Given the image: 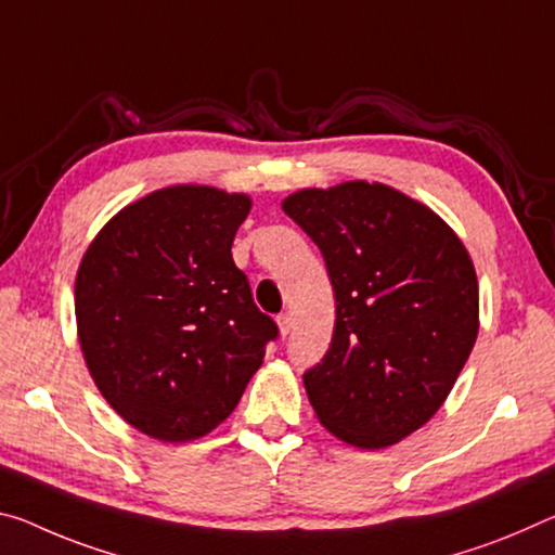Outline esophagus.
<instances>
[{
  "label": "esophagus",
  "instance_id": "esophagus-1",
  "mask_svg": "<svg viewBox=\"0 0 555 555\" xmlns=\"http://www.w3.org/2000/svg\"><path fill=\"white\" fill-rule=\"evenodd\" d=\"M276 323H279L281 336H288V331H292V315H288V313H279V315H276Z\"/></svg>",
  "mask_w": 555,
  "mask_h": 555
}]
</instances>
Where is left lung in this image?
I'll return each mask as SVG.
<instances>
[{"instance_id":"obj_1","label":"left lung","mask_w":555,"mask_h":555,"mask_svg":"<svg viewBox=\"0 0 555 555\" xmlns=\"http://www.w3.org/2000/svg\"><path fill=\"white\" fill-rule=\"evenodd\" d=\"M284 212L328 269L336 325L304 373L321 425L343 442L383 450L442 408L479 331V286L467 249L433 209L371 182L301 190Z\"/></svg>"}]
</instances>
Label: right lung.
I'll return each mask as SVG.
<instances>
[{
    "label": "right lung",
    "instance_id": "obj_1",
    "mask_svg": "<svg viewBox=\"0 0 555 555\" xmlns=\"http://www.w3.org/2000/svg\"><path fill=\"white\" fill-rule=\"evenodd\" d=\"M249 209L246 195L199 184L157 190L120 209L78 267L88 371L147 437L188 442L215 429L279 338L232 259Z\"/></svg>",
    "mask_w": 555,
    "mask_h": 555
}]
</instances>
